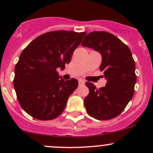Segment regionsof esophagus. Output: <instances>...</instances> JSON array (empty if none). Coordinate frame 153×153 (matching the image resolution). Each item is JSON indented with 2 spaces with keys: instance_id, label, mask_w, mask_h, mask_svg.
Masks as SVG:
<instances>
[{
  "instance_id": "1",
  "label": "esophagus",
  "mask_w": 153,
  "mask_h": 153,
  "mask_svg": "<svg viewBox=\"0 0 153 153\" xmlns=\"http://www.w3.org/2000/svg\"><path fill=\"white\" fill-rule=\"evenodd\" d=\"M78 82H79V85H83L85 81L84 80H82V79H79Z\"/></svg>"
}]
</instances>
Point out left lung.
<instances>
[{"label": "left lung", "instance_id": "left-lung-1", "mask_svg": "<svg viewBox=\"0 0 153 153\" xmlns=\"http://www.w3.org/2000/svg\"><path fill=\"white\" fill-rule=\"evenodd\" d=\"M82 47L101 54L100 71L107 80L104 87L96 88L86 82L89 94L84 99L88 114L98 120H109L119 116L134 93L135 62L131 50L117 36L106 31H93L85 36Z\"/></svg>", "mask_w": 153, "mask_h": 153}]
</instances>
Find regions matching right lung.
Returning <instances> with one entry per match:
<instances>
[{
  "instance_id": "add662e5",
  "label": "right lung",
  "mask_w": 153,
  "mask_h": 153,
  "mask_svg": "<svg viewBox=\"0 0 153 153\" xmlns=\"http://www.w3.org/2000/svg\"><path fill=\"white\" fill-rule=\"evenodd\" d=\"M85 34L50 31L34 39L22 51L15 66L13 85L19 104L31 117L51 120L63 112L78 81L65 80L57 69L65 68Z\"/></svg>"
}]
</instances>
